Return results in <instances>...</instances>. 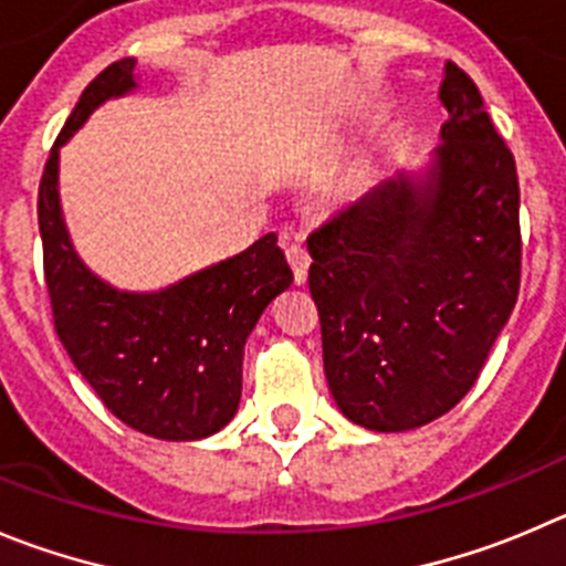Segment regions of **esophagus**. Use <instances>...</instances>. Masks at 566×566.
<instances>
[{
  "label": "esophagus",
  "instance_id": "obj_1",
  "mask_svg": "<svg viewBox=\"0 0 566 566\" xmlns=\"http://www.w3.org/2000/svg\"><path fill=\"white\" fill-rule=\"evenodd\" d=\"M287 262H290V268H293L295 284L307 282V271H310L307 248L301 245V242H290V245H287Z\"/></svg>",
  "mask_w": 566,
  "mask_h": 566
}]
</instances>
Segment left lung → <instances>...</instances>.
Returning <instances> with one entry per match:
<instances>
[{
  "label": "left lung",
  "mask_w": 566,
  "mask_h": 566,
  "mask_svg": "<svg viewBox=\"0 0 566 566\" xmlns=\"http://www.w3.org/2000/svg\"><path fill=\"white\" fill-rule=\"evenodd\" d=\"M424 172L377 184L310 234L324 371L348 421L430 424L480 377L520 295V181L472 77L447 61Z\"/></svg>",
  "instance_id": "obj_1"
}]
</instances>
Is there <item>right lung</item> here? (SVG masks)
Returning a JSON list of instances; mask_svg holds the SVG:
<instances>
[{"label": "right lung", "instance_id": "obj_1", "mask_svg": "<svg viewBox=\"0 0 566 566\" xmlns=\"http://www.w3.org/2000/svg\"><path fill=\"white\" fill-rule=\"evenodd\" d=\"M134 57L86 86L57 134L39 187V231L52 321L105 408L145 436L195 441L234 419L242 348L259 315L293 284L276 234L158 293H128L83 265L63 223L57 158L94 108L134 92Z\"/></svg>", "mask_w": 566, "mask_h": 566}]
</instances>
